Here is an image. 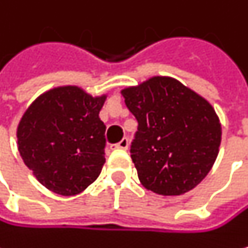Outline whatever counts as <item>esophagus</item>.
I'll list each match as a JSON object with an SVG mask.
<instances>
[{
  "mask_svg": "<svg viewBox=\"0 0 248 248\" xmlns=\"http://www.w3.org/2000/svg\"><path fill=\"white\" fill-rule=\"evenodd\" d=\"M116 148H120V150H128V147H129V140L128 138H123L119 144H116L114 145Z\"/></svg>",
  "mask_w": 248,
  "mask_h": 248,
  "instance_id": "esophagus-1",
  "label": "esophagus"
}]
</instances>
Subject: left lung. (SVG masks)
I'll use <instances>...</instances> for the list:
<instances>
[{
  "label": "left lung",
  "mask_w": 248,
  "mask_h": 248,
  "mask_svg": "<svg viewBox=\"0 0 248 248\" xmlns=\"http://www.w3.org/2000/svg\"><path fill=\"white\" fill-rule=\"evenodd\" d=\"M120 94L138 120L131 157L140 182L158 196L197 186L215 165L222 140L213 106L170 76H151Z\"/></svg>",
  "instance_id": "obj_1"
}]
</instances>
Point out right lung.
<instances>
[{
	"instance_id": "1",
	"label": "right lung",
	"mask_w": 248,
	"mask_h": 248,
	"mask_svg": "<svg viewBox=\"0 0 248 248\" xmlns=\"http://www.w3.org/2000/svg\"><path fill=\"white\" fill-rule=\"evenodd\" d=\"M107 94L93 97L78 85L42 93L17 125V148L33 176L60 196H76L106 163V125L100 110Z\"/></svg>"
}]
</instances>
